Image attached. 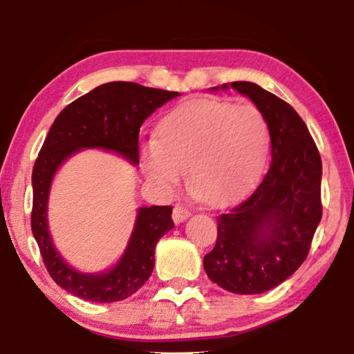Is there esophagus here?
<instances>
[{
  "instance_id": "esophagus-1",
  "label": "esophagus",
  "mask_w": 354,
  "mask_h": 354,
  "mask_svg": "<svg viewBox=\"0 0 354 354\" xmlns=\"http://www.w3.org/2000/svg\"><path fill=\"white\" fill-rule=\"evenodd\" d=\"M190 216H192V211L188 209V207L182 206V205H177L172 211V219H174V222H176V224H180V222L188 219Z\"/></svg>"
}]
</instances>
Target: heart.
<instances>
[{
	"instance_id": "obj_1",
	"label": "heart",
	"mask_w": 354,
	"mask_h": 354,
	"mask_svg": "<svg viewBox=\"0 0 354 354\" xmlns=\"http://www.w3.org/2000/svg\"><path fill=\"white\" fill-rule=\"evenodd\" d=\"M268 143V124L256 106L192 100L161 119L154 142L142 149V167L162 190L176 187L187 169L192 190L207 205L222 206L248 190Z\"/></svg>"
}]
</instances>
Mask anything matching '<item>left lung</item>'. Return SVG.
Masks as SVG:
<instances>
[{"instance_id":"8db88e82","label":"left lung","mask_w":354,"mask_h":354,"mask_svg":"<svg viewBox=\"0 0 354 354\" xmlns=\"http://www.w3.org/2000/svg\"><path fill=\"white\" fill-rule=\"evenodd\" d=\"M230 86L264 115L272 159L254 192L217 216L216 246L203 264L227 292L256 295L277 287L306 259L322 217V161L292 106L251 82Z\"/></svg>"}]
</instances>
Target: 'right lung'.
I'll use <instances>...</instances> for the list:
<instances>
[{
    "label": "right lung",
    "mask_w": 354,
    "mask_h": 354,
    "mask_svg": "<svg viewBox=\"0 0 354 354\" xmlns=\"http://www.w3.org/2000/svg\"><path fill=\"white\" fill-rule=\"evenodd\" d=\"M176 96L177 91L149 88L133 82H109L72 101L55 119L32 172V232L48 274L66 292L93 303L129 298L151 275L154 246L172 229L174 221L172 206L140 207L127 250L119 263L103 274L77 272L55 250L48 232V193L57 167L84 148L111 149L138 164L140 127Z\"/></svg>",
    "instance_id": "obj_1"
}]
</instances>
